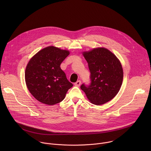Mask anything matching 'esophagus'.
Masks as SVG:
<instances>
[{
	"mask_svg": "<svg viewBox=\"0 0 151 151\" xmlns=\"http://www.w3.org/2000/svg\"><path fill=\"white\" fill-rule=\"evenodd\" d=\"M81 83V81L80 80H78V81H77L75 83V85L76 86V87H79V86H80Z\"/></svg>",
	"mask_w": 151,
	"mask_h": 151,
	"instance_id": "obj_1",
	"label": "esophagus"
}]
</instances>
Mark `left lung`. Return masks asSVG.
<instances>
[{"label":"left lung","mask_w":151,"mask_h":151,"mask_svg":"<svg viewBox=\"0 0 151 151\" xmlns=\"http://www.w3.org/2000/svg\"><path fill=\"white\" fill-rule=\"evenodd\" d=\"M90 72V83L81 88L88 100L101 105L112 100L119 92L123 80V70L117 57L104 48L83 52Z\"/></svg>","instance_id":"1"}]
</instances>
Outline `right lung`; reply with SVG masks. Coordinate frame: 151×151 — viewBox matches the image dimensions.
<instances>
[{"instance_id":"add662e5","label":"right lung","mask_w":151,"mask_h":151,"mask_svg":"<svg viewBox=\"0 0 151 151\" xmlns=\"http://www.w3.org/2000/svg\"><path fill=\"white\" fill-rule=\"evenodd\" d=\"M69 52L55 47L42 49L29 61L26 69L27 87L40 102L54 105L61 102L73 84L60 68Z\"/></svg>"}]
</instances>
